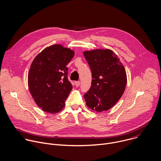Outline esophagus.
Returning a JSON list of instances; mask_svg holds the SVG:
<instances>
[{
  "instance_id": "1",
  "label": "esophagus",
  "mask_w": 161,
  "mask_h": 161,
  "mask_svg": "<svg viewBox=\"0 0 161 161\" xmlns=\"http://www.w3.org/2000/svg\"><path fill=\"white\" fill-rule=\"evenodd\" d=\"M74 84H75V86H76V87H78V86H80V81H75Z\"/></svg>"
}]
</instances>
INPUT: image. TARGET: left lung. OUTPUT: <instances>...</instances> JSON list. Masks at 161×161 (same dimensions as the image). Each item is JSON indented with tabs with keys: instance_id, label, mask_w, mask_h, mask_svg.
<instances>
[{
	"instance_id": "8db88e82",
	"label": "left lung",
	"mask_w": 161,
	"mask_h": 161,
	"mask_svg": "<svg viewBox=\"0 0 161 161\" xmlns=\"http://www.w3.org/2000/svg\"><path fill=\"white\" fill-rule=\"evenodd\" d=\"M92 72L89 90L84 94L86 105L97 112L111 108L122 96L127 82L125 67L109 49L84 52Z\"/></svg>"
}]
</instances>
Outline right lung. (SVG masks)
Instances as JSON below:
<instances>
[{
  "mask_svg": "<svg viewBox=\"0 0 161 161\" xmlns=\"http://www.w3.org/2000/svg\"><path fill=\"white\" fill-rule=\"evenodd\" d=\"M74 50L58 44L45 48L33 60L28 72L30 92L36 104L47 113H57L72 89L66 65Z\"/></svg>",
  "mask_w": 161,
  "mask_h": 161,
  "instance_id": "1",
  "label": "right lung"
}]
</instances>
